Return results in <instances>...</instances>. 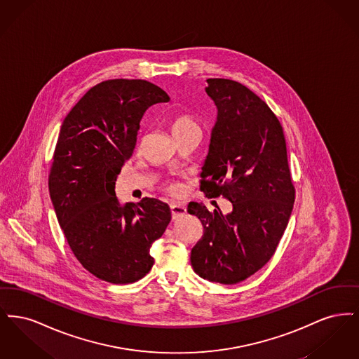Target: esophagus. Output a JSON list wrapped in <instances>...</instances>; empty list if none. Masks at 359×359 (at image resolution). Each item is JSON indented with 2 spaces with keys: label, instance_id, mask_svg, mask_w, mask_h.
Here are the masks:
<instances>
[{
  "label": "esophagus",
  "instance_id": "1",
  "mask_svg": "<svg viewBox=\"0 0 359 359\" xmlns=\"http://www.w3.org/2000/svg\"><path fill=\"white\" fill-rule=\"evenodd\" d=\"M170 207H171L172 219H179L186 215V211H187L186 205L173 202Z\"/></svg>",
  "mask_w": 359,
  "mask_h": 359
}]
</instances>
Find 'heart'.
<instances>
[{"instance_id": "obj_1", "label": "heart", "mask_w": 359, "mask_h": 359, "mask_svg": "<svg viewBox=\"0 0 359 359\" xmlns=\"http://www.w3.org/2000/svg\"><path fill=\"white\" fill-rule=\"evenodd\" d=\"M170 128H171L173 137L182 136V135H186V133L192 132V130H201V126H199L198 121L195 120L188 113L175 114L170 121ZM164 189L167 192H170L171 195H179L182 192V186L177 182H170L164 186Z\"/></svg>"}]
</instances>
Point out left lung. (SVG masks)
Listing matches in <instances>:
<instances>
[{
	"label": "left lung",
	"mask_w": 359,
	"mask_h": 359,
	"mask_svg": "<svg viewBox=\"0 0 359 359\" xmlns=\"http://www.w3.org/2000/svg\"><path fill=\"white\" fill-rule=\"evenodd\" d=\"M205 93L218 117L201 173L207 198L223 196L233 210L210 212L191 202L187 211L203 224L191 250V265L202 278L237 284L259 271L274 255L294 203L283 126L271 107L236 81L207 79Z\"/></svg>",
	"instance_id": "1"
}]
</instances>
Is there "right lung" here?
<instances>
[{
  "mask_svg": "<svg viewBox=\"0 0 359 359\" xmlns=\"http://www.w3.org/2000/svg\"><path fill=\"white\" fill-rule=\"evenodd\" d=\"M168 101L148 81L110 79L91 87L62 123L48 176L52 205L74 256L103 281L130 284L148 273L151 246L171 221L167 203L122 205L114 191L144 113Z\"/></svg>",
  "mask_w": 359,
  "mask_h": 359,
  "instance_id": "right-lung-1",
  "label": "right lung"
}]
</instances>
